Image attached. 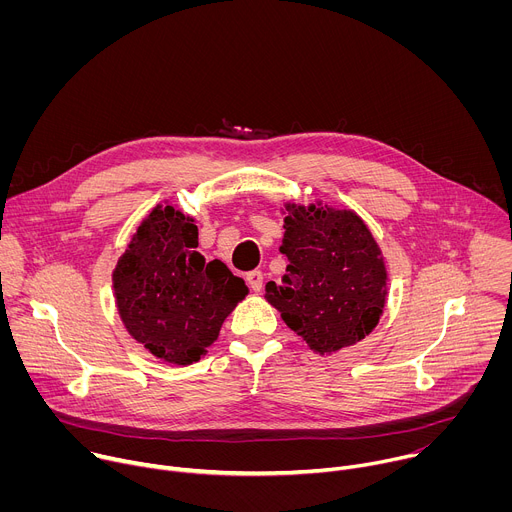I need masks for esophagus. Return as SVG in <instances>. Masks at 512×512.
Instances as JSON below:
<instances>
[{
  "label": "esophagus",
  "instance_id": "34e87169",
  "mask_svg": "<svg viewBox=\"0 0 512 512\" xmlns=\"http://www.w3.org/2000/svg\"><path fill=\"white\" fill-rule=\"evenodd\" d=\"M247 283L253 291H261L263 287V273L261 271H249L247 273Z\"/></svg>",
  "mask_w": 512,
  "mask_h": 512
}]
</instances>
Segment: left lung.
Masks as SVG:
<instances>
[{"label":"left lung","instance_id":"obj_1","mask_svg":"<svg viewBox=\"0 0 512 512\" xmlns=\"http://www.w3.org/2000/svg\"><path fill=\"white\" fill-rule=\"evenodd\" d=\"M287 257L281 283L265 285V300L318 354H332L369 336L387 302L383 253L354 210L328 204H285Z\"/></svg>","mask_w":512,"mask_h":512}]
</instances>
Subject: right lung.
Instances as JSON below:
<instances>
[{
    "label": "right lung",
    "instance_id": "obj_1",
    "mask_svg": "<svg viewBox=\"0 0 512 512\" xmlns=\"http://www.w3.org/2000/svg\"><path fill=\"white\" fill-rule=\"evenodd\" d=\"M196 247L194 218L158 204L113 271L127 332L160 360L182 367L208 352L227 316L249 294L223 261H206Z\"/></svg>",
    "mask_w": 512,
    "mask_h": 512
}]
</instances>
